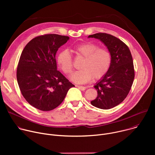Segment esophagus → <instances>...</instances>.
I'll return each mask as SVG.
<instances>
[{
	"instance_id": "esophagus-1",
	"label": "esophagus",
	"mask_w": 155,
	"mask_h": 155,
	"mask_svg": "<svg viewBox=\"0 0 155 155\" xmlns=\"http://www.w3.org/2000/svg\"><path fill=\"white\" fill-rule=\"evenodd\" d=\"M77 87L78 88V89H80V90L81 91H84L86 90V87L84 86H77Z\"/></svg>"
}]
</instances>
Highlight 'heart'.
<instances>
[{
	"mask_svg": "<svg viewBox=\"0 0 155 155\" xmlns=\"http://www.w3.org/2000/svg\"><path fill=\"white\" fill-rule=\"evenodd\" d=\"M74 52L78 56L84 58L81 64L80 71L71 76V80L78 84L89 82L102 78L108 72L112 62L110 52L105 48L91 42H84L73 47ZM59 68L65 74H70L73 69L72 58L67 50L61 51L56 58Z\"/></svg>",
	"mask_w": 155,
	"mask_h": 155,
	"instance_id": "obj_1",
	"label": "heart"
}]
</instances>
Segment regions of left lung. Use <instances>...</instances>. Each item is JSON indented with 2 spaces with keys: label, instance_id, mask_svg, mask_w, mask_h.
I'll list each match as a JSON object with an SVG mask.
<instances>
[{
  "label": "left lung",
  "instance_id": "left-lung-1",
  "mask_svg": "<svg viewBox=\"0 0 155 155\" xmlns=\"http://www.w3.org/2000/svg\"><path fill=\"white\" fill-rule=\"evenodd\" d=\"M88 38L99 39L112 56L107 73L94 86L97 96L91 104L101 109L112 108L124 100L133 83L134 69L130 51L124 42L110 34L97 33Z\"/></svg>",
  "mask_w": 155,
  "mask_h": 155
}]
</instances>
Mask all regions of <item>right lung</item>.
Returning a JSON list of instances; mask_svg holds the SVG:
<instances>
[{"mask_svg": "<svg viewBox=\"0 0 155 155\" xmlns=\"http://www.w3.org/2000/svg\"><path fill=\"white\" fill-rule=\"evenodd\" d=\"M69 40L58 34L38 36L21 54L16 72L20 91L30 105L42 111L59 106L75 86L57 70L56 52Z\"/></svg>", "mask_w": 155, "mask_h": 155, "instance_id": "obj_1", "label": "right lung"}]
</instances>
